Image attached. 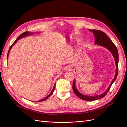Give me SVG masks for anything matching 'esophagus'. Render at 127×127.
Wrapping results in <instances>:
<instances>
[{
	"label": "esophagus",
	"instance_id": "34e87169",
	"mask_svg": "<svg viewBox=\"0 0 127 127\" xmlns=\"http://www.w3.org/2000/svg\"><path fill=\"white\" fill-rule=\"evenodd\" d=\"M72 69V68L70 67V66H68V67H67V68H66V70L67 71H70Z\"/></svg>",
	"mask_w": 127,
	"mask_h": 127
}]
</instances>
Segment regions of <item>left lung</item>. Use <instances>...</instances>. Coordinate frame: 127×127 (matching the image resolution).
<instances>
[{
  "label": "left lung",
  "mask_w": 127,
  "mask_h": 127,
  "mask_svg": "<svg viewBox=\"0 0 127 127\" xmlns=\"http://www.w3.org/2000/svg\"><path fill=\"white\" fill-rule=\"evenodd\" d=\"M90 31H91L93 32V35H94L95 41V44L97 45L98 46H100L106 48L108 49L112 53L113 57L114 58L115 64H116V70H115V74L114 78H113V80L112 81L110 85L109 86L108 89L106 90L103 92L102 94L98 95H95V96H87L84 95L82 93H81L78 89H77L76 86V82L74 81L72 85V89L74 91L75 94L79 98L82 100L85 101H94L96 100L99 99L103 98L105 95L107 94L108 92H109L111 85L112 84L114 83V82L115 81V80L117 78V74H118V52L116 47L114 45V44L112 42L111 39L106 35L105 33H104L103 31L99 30H91L89 29Z\"/></svg>",
  "instance_id": "8db88e82"
}]
</instances>
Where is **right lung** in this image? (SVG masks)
Wrapping results in <instances>:
<instances>
[{"label": "right lung", "mask_w": 127, "mask_h": 127, "mask_svg": "<svg viewBox=\"0 0 127 127\" xmlns=\"http://www.w3.org/2000/svg\"><path fill=\"white\" fill-rule=\"evenodd\" d=\"M35 33H39L40 32H29V31H26V32H25L24 33H23V34H22L21 35H19V36L18 37V38L16 39V41L14 42V43H13V44L10 46V47L9 50V51H8V53L7 58H8V57H9V55L10 51V50H11V48H12V47H13V46H14V44H15V43H16V42L18 41L19 39H20L21 38H24V37H27V36H30V35H32V34H35ZM55 86H56V83H55L54 85H53V89H52V91H51V92L50 93V94H49L46 97H45V98H44V99H41V100H38V101H36V102L44 101L46 100L47 99H48L49 98V97L51 95V94H52V93H53V91H54V90H55Z\"/></svg>", "instance_id": "right-lung-1"}]
</instances>
